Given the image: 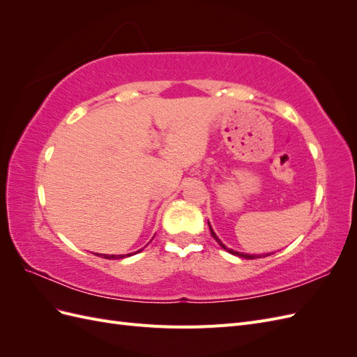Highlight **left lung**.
<instances>
[{"label":"left lung","mask_w":357,"mask_h":357,"mask_svg":"<svg viewBox=\"0 0 357 357\" xmlns=\"http://www.w3.org/2000/svg\"><path fill=\"white\" fill-rule=\"evenodd\" d=\"M208 226H210V232H211V236L213 238L219 243V245L223 248V250H226V252H229L231 255H235V256H238V257H243V259H259V257H265V256H269V255H273V253H266V255H247V253H240V252H235V250H232V248H228L226 247L220 240H219V236L215 235V232L213 231V228H211V225H210V222H208Z\"/></svg>","instance_id":"left-lung-1"}]
</instances>
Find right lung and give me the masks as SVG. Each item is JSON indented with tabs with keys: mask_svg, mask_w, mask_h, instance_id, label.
I'll use <instances>...</instances> for the list:
<instances>
[{
	"mask_svg": "<svg viewBox=\"0 0 357 357\" xmlns=\"http://www.w3.org/2000/svg\"><path fill=\"white\" fill-rule=\"evenodd\" d=\"M143 250V248H142ZM142 250H137L135 253H139ZM135 253H129V255H101V253H96V256H100V257H104V259H122V257H126V256H131V255H135Z\"/></svg>",
	"mask_w": 357,
	"mask_h": 357,
	"instance_id": "right-lung-1",
	"label": "right lung"
}]
</instances>
